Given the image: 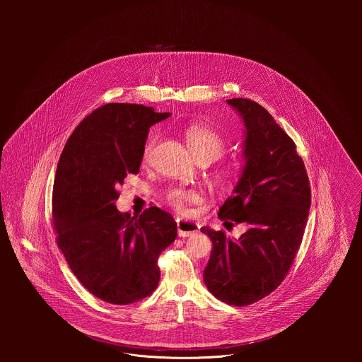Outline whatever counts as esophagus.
<instances>
[{"mask_svg": "<svg viewBox=\"0 0 362 362\" xmlns=\"http://www.w3.org/2000/svg\"><path fill=\"white\" fill-rule=\"evenodd\" d=\"M177 227L180 237H192L199 231V224L188 220H177Z\"/></svg>", "mask_w": 362, "mask_h": 362, "instance_id": "esophagus-1", "label": "esophagus"}]
</instances>
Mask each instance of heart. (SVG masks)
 I'll list each match as a JSON object with an SVG mask.
<instances>
[{"label":"heart","mask_w":362,"mask_h":362,"mask_svg":"<svg viewBox=\"0 0 362 362\" xmlns=\"http://www.w3.org/2000/svg\"><path fill=\"white\" fill-rule=\"evenodd\" d=\"M185 139H187V145H188L191 153L197 160L206 158L209 163H211L223 155V152L226 149V144H224L223 138L220 136V134L205 125H194V127L188 128L185 132ZM156 142H157V138L152 136L145 144V148L142 152L144 163L151 161ZM210 177H211V182L216 187L227 188L231 185V182L235 177V170L231 165H220L211 173ZM165 201L177 211L187 213L188 206L194 205V204H199L202 201V197L198 191L175 188V189H171L167 192Z\"/></svg>","instance_id":"heart-1"}]
</instances>
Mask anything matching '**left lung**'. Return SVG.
<instances>
[{"instance_id":"1","label":"left lung","mask_w":362,"mask_h":362,"mask_svg":"<svg viewBox=\"0 0 362 362\" xmlns=\"http://www.w3.org/2000/svg\"><path fill=\"white\" fill-rule=\"evenodd\" d=\"M227 103L244 119L245 164L218 217L245 223L248 230L233 241L223 231L201 228L213 243L204 280L216 298L244 307L269 296L287 276L305 231L310 187L294 141L273 117L250 99Z\"/></svg>"}]
</instances>
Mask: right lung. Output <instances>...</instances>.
I'll return each mask as SVG.
<instances>
[{
    "instance_id": "obj_1",
    "label": "right lung",
    "mask_w": 362,
    "mask_h": 362,
    "mask_svg": "<svg viewBox=\"0 0 362 362\" xmlns=\"http://www.w3.org/2000/svg\"><path fill=\"white\" fill-rule=\"evenodd\" d=\"M168 115L144 104H104L76 127L58 160L57 244L82 286L108 304L149 297L160 280L157 259L177 237V223L158 207L134 217L115 207L127 174L139 173L149 128Z\"/></svg>"
}]
</instances>
